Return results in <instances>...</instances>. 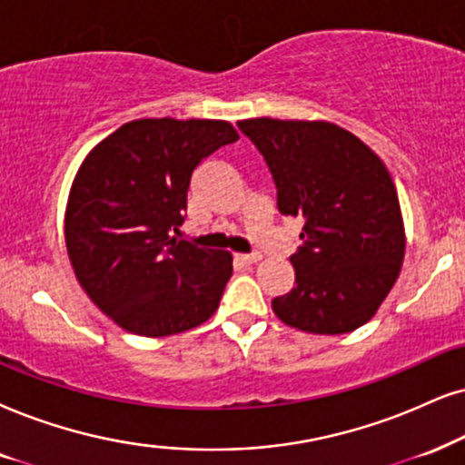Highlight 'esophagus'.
Segmentation results:
<instances>
[{
	"mask_svg": "<svg viewBox=\"0 0 465 465\" xmlns=\"http://www.w3.org/2000/svg\"><path fill=\"white\" fill-rule=\"evenodd\" d=\"M236 260L249 266V263H257L262 260V252H249V255H242V252H240V255H236Z\"/></svg>",
	"mask_w": 465,
	"mask_h": 465,
	"instance_id": "obj_1",
	"label": "esophagus"
}]
</instances>
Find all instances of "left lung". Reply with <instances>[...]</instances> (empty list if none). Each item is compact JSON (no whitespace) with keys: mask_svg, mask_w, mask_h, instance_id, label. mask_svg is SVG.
Masks as SVG:
<instances>
[{"mask_svg":"<svg viewBox=\"0 0 465 465\" xmlns=\"http://www.w3.org/2000/svg\"><path fill=\"white\" fill-rule=\"evenodd\" d=\"M266 161L276 208L302 216L290 257L292 292L272 311L287 326L343 334L367 324L401 270L405 233L389 169L361 139L331 122H238Z\"/></svg>","mask_w":465,"mask_h":465,"instance_id":"1","label":"left lung"}]
</instances>
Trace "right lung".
<instances>
[{
  "label": "right lung",
  "mask_w": 465,
  "mask_h": 465,
  "mask_svg": "<svg viewBox=\"0 0 465 465\" xmlns=\"http://www.w3.org/2000/svg\"><path fill=\"white\" fill-rule=\"evenodd\" d=\"M233 141L223 120L148 117L117 128L81 164L66 208L68 257L92 302L124 331L167 337L219 309L232 255L172 232L184 223L195 169Z\"/></svg>",
  "instance_id": "add662e5"
}]
</instances>
